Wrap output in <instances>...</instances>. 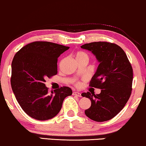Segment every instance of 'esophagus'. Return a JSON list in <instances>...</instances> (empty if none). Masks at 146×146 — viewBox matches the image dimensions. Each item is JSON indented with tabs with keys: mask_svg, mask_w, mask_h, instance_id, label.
I'll list each match as a JSON object with an SVG mask.
<instances>
[{
	"mask_svg": "<svg viewBox=\"0 0 146 146\" xmlns=\"http://www.w3.org/2000/svg\"><path fill=\"white\" fill-rule=\"evenodd\" d=\"M73 95L76 96H78V97H82V94H81V93H79L78 92H73Z\"/></svg>",
	"mask_w": 146,
	"mask_h": 146,
	"instance_id": "1",
	"label": "esophagus"
}]
</instances>
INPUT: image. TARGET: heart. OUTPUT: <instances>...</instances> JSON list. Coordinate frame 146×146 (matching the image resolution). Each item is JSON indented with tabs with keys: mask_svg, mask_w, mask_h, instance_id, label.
Returning a JSON list of instances; mask_svg holds the SVG:
<instances>
[{
	"mask_svg": "<svg viewBox=\"0 0 146 146\" xmlns=\"http://www.w3.org/2000/svg\"><path fill=\"white\" fill-rule=\"evenodd\" d=\"M75 58H76V60H79V59H86L89 60V55H88L86 52L79 50L77 51L76 53H75ZM75 86H79L80 85V82H76L75 83Z\"/></svg>",
	"mask_w": 146,
	"mask_h": 146,
	"instance_id": "1",
	"label": "heart"
}]
</instances>
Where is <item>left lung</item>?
Segmentation results:
<instances>
[{
	"label": "left lung",
	"mask_w": 146,
	"mask_h": 146,
	"mask_svg": "<svg viewBox=\"0 0 146 146\" xmlns=\"http://www.w3.org/2000/svg\"><path fill=\"white\" fill-rule=\"evenodd\" d=\"M81 48L91 51L100 62L90 86L101 89V93L82 94L83 97L88 98L92 102L85 114L97 122L108 121L124 108L131 96L132 66L124 50L114 43L94 42Z\"/></svg>",
	"instance_id": "1"
}]
</instances>
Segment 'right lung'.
I'll list each match as a JSON object with an SVG mask.
<instances>
[{"instance_id": "1", "label": "right lung", "mask_w": 146, "mask_h": 146, "mask_svg": "<svg viewBox=\"0 0 146 146\" xmlns=\"http://www.w3.org/2000/svg\"><path fill=\"white\" fill-rule=\"evenodd\" d=\"M69 46L50 42L29 43L15 55L11 84L23 111L39 121L50 119L60 112L64 99L72 94L67 86L49 92L45 79L57 74L58 56Z\"/></svg>"}]
</instances>
